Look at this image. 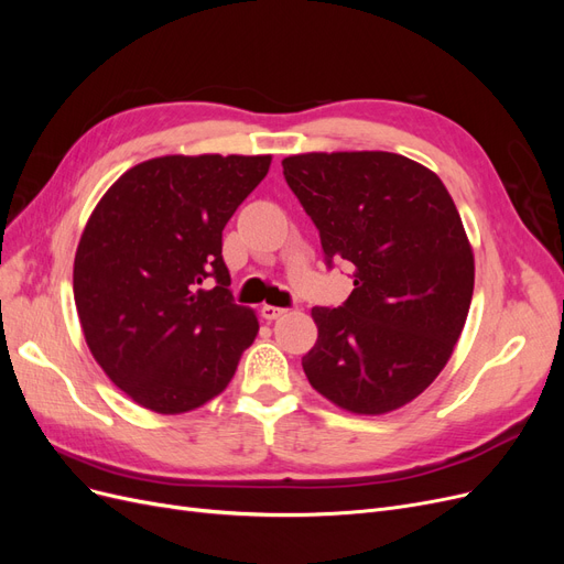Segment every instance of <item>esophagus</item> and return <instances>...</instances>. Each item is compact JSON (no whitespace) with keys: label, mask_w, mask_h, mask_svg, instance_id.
<instances>
[{"label":"esophagus","mask_w":564,"mask_h":564,"mask_svg":"<svg viewBox=\"0 0 564 564\" xmlns=\"http://www.w3.org/2000/svg\"><path fill=\"white\" fill-rule=\"evenodd\" d=\"M286 311L284 308H278V305H261V315L265 317V319H278V317H282Z\"/></svg>","instance_id":"obj_1"}]
</instances>
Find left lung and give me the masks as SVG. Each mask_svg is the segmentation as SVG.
<instances>
[{
	"mask_svg": "<svg viewBox=\"0 0 564 564\" xmlns=\"http://www.w3.org/2000/svg\"><path fill=\"white\" fill-rule=\"evenodd\" d=\"M282 166L324 261L350 263L355 284L338 308H313L305 377L352 414L400 409L445 369L468 317L475 263L454 199L395 152H308Z\"/></svg>",
	"mask_w": 564,
	"mask_h": 564,
	"instance_id": "1",
	"label": "left lung"
}]
</instances>
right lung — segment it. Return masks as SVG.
Returning <instances> with one entry per match:
<instances>
[{
	"label": "right lung",
	"instance_id": "right-lung-1",
	"mask_svg": "<svg viewBox=\"0 0 564 564\" xmlns=\"http://www.w3.org/2000/svg\"><path fill=\"white\" fill-rule=\"evenodd\" d=\"M270 155H166L135 164L96 204L75 256V305L96 362L158 414L224 392L259 334L237 305L224 228Z\"/></svg>",
	"mask_w": 564,
	"mask_h": 564
}]
</instances>
